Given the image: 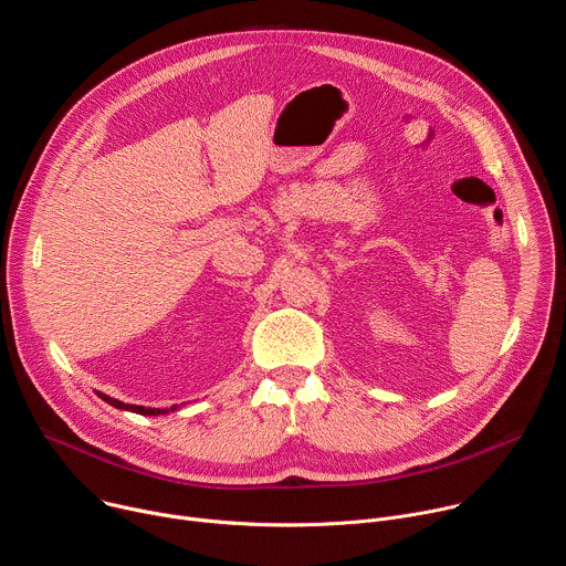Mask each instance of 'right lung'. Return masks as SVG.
Returning a JSON list of instances; mask_svg holds the SVG:
<instances>
[{
  "label": "right lung",
  "instance_id": "right-lung-1",
  "mask_svg": "<svg viewBox=\"0 0 566 566\" xmlns=\"http://www.w3.org/2000/svg\"><path fill=\"white\" fill-rule=\"evenodd\" d=\"M105 402H109V406H114V408H118V410H127V412H136V415H143V417H158V415H170V412H175V410H179V406H172L170 410H160V408H145V406H129V402H123V400H116V398H112V396H107V394H101V391H96Z\"/></svg>",
  "mask_w": 566,
  "mask_h": 566
}]
</instances>
